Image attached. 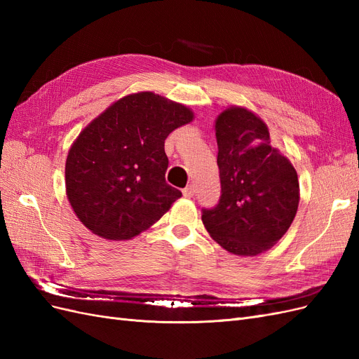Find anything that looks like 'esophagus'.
Listing matches in <instances>:
<instances>
[{"label": "esophagus", "instance_id": "34e87169", "mask_svg": "<svg viewBox=\"0 0 359 359\" xmlns=\"http://www.w3.org/2000/svg\"><path fill=\"white\" fill-rule=\"evenodd\" d=\"M182 194H184V198H193V194H194V187L193 186H187L186 189L182 190Z\"/></svg>", "mask_w": 359, "mask_h": 359}]
</instances>
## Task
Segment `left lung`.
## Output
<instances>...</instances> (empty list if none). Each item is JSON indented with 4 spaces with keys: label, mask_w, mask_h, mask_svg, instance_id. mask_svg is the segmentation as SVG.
Returning a JSON list of instances; mask_svg holds the SVG:
<instances>
[{
    "label": "left lung",
    "mask_w": 359,
    "mask_h": 359,
    "mask_svg": "<svg viewBox=\"0 0 359 359\" xmlns=\"http://www.w3.org/2000/svg\"><path fill=\"white\" fill-rule=\"evenodd\" d=\"M217 165L222 196L202 222L212 240L236 256H257L290 227L299 203V182L286 156L271 145L268 126L243 106L217 116Z\"/></svg>",
    "instance_id": "obj_1"
}]
</instances>
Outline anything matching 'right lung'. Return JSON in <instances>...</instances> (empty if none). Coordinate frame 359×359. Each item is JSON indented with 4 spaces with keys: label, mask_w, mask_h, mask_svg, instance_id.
<instances>
[{
    "label": "right lung",
    "mask_w": 359,
    "mask_h": 359,
    "mask_svg": "<svg viewBox=\"0 0 359 359\" xmlns=\"http://www.w3.org/2000/svg\"><path fill=\"white\" fill-rule=\"evenodd\" d=\"M190 107L151 91L124 95L72 144L66 194L76 217L106 240H132L166 214L181 191L165 180V140L191 123Z\"/></svg>",
    "instance_id": "right-lung-1"
}]
</instances>
